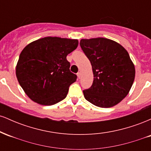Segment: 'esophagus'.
Segmentation results:
<instances>
[{
	"label": "esophagus",
	"mask_w": 151,
	"mask_h": 151,
	"mask_svg": "<svg viewBox=\"0 0 151 151\" xmlns=\"http://www.w3.org/2000/svg\"><path fill=\"white\" fill-rule=\"evenodd\" d=\"M77 74L78 79H80V77H81V73H80V72H78Z\"/></svg>",
	"instance_id": "1"
}]
</instances>
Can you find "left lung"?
Returning <instances> with one entry per match:
<instances>
[{"label": "left lung", "instance_id": "obj_1", "mask_svg": "<svg viewBox=\"0 0 151 151\" xmlns=\"http://www.w3.org/2000/svg\"><path fill=\"white\" fill-rule=\"evenodd\" d=\"M79 44L94 77L91 87L83 91L84 98L101 108L116 105L127 96L135 79V67L128 52L104 37L81 39Z\"/></svg>", "mask_w": 151, "mask_h": 151}]
</instances>
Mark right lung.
I'll return each instance as SVG.
<instances>
[{
    "mask_svg": "<svg viewBox=\"0 0 151 151\" xmlns=\"http://www.w3.org/2000/svg\"><path fill=\"white\" fill-rule=\"evenodd\" d=\"M77 40L46 37L22 50L16 66V77L26 94L41 105L50 106L67 96L77 80L70 72L68 54L77 47Z\"/></svg>",
    "mask_w": 151,
    "mask_h": 151,
    "instance_id": "1",
    "label": "right lung"
}]
</instances>
